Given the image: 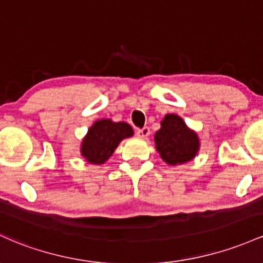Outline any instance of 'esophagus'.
Wrapping results in <instances>:
<instances>
[{"label":"esophagus","instance_id":"esophagus-1","mask_svg":"<svg viewBox=\"0 0 263 263\" xmlns=\"http://www.w3.org/2000/svg\"><path fill=\"white\" fill-rule=\"evenodd\" d=\"M136 134H137L138 137L145 138L149 135V128H148V127H142V128H138L136 131Z\"/></svg>","mask_w":263,"mask_h":263}]
</instances>
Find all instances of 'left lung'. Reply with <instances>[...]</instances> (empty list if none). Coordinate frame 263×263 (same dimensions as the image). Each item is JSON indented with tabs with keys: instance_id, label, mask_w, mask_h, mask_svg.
Segmentation results:
<instances>
[{
	"instance_id": "left-lung-1",
	"label": "left lung",
	"mask_w": 263,
	"mask_h": 263,
	"mask_svg": "<svg viewBox=\"0 0 263 263\" xmlns=\"http://www.w3.org/2000/svg\"><path fill=\"white\" fill-rule=\"evenodd\" d=\"M155 143L158 154L168 164L184 163L198 151L200 141L177 115H166L161 128L156 132Z\"/></svg>"
}]
</instances>
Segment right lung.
<instances>
[{"label":"right lung","instance_id":"add662e5","mask_svg":"<svg viewBox=\"0 0 263 263\" xmlns=\"http://www.w3.org/2000/svg\"><path fill=\"white\" fill-rule=\"evenodd\" d=\"M134 129L125 122H112L100 120L89 127L87 136L83 138L81 154L89 163L101 164L114 154L118 143L126 137H131Z\"/></svg>","mask_w":263,"mask_h":263}]
</instances>
